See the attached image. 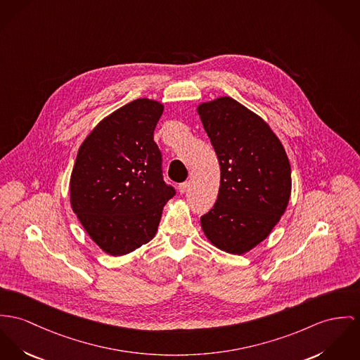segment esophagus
I'll return each instance as SVG.
<instances>
[{
    "label": "esophagus",
    "instance_id": "esophagus-1",
    "mask_svg": "<svg viewBox=\"0 0 360 360\" xmlns=\"http://www.w3.org/2000/svg\"><path fill=\"white\" fill-rule=\"evenodd\" d=\"M188 188H189V182H182L178 186V191H179V193H185L188 191Z\"/></svg>",
    "mask_w": 360,
    "mask_h": 360
}]
</instances>
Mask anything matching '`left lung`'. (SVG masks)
Instances as JSON below:
<instances>
[{"mask_svg": "<svg viewBox=\"0 0 360 360\" xmlns=\"http://www.w3.org/2000/svg\"><path fill=\"white\" fill-rule=\"evenodd\" d=\"M197 112L221 166L218 198L201 229L217 248L243 255L269 237L288 207L289 159L270 126L231 97Z\"/></svg>", "mask_w": 360, "mask_h": 360, "instance_id": "8db88e82", "label": "left lung"}]
</instances>
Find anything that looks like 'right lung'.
Listing matches in <instances>:
<instances>
[{
	"label": "right lung",
	"mask_w": 360,
	"mask_h": 360,
	"mask_svg": "<svg viewBox=\"0 0 360 360\" xmlns=\"http://www.w3.org/2000/svg\"><path fill=\"white\" fill-rule=\"evenodd\" d=\"M163 104L134 100L104 117L83 141L70 181L71 207L90 238L120 256L149 243L175 189L163 181L153 141Z\"/></svg>",
	"instance_id": "add662e5"
}]
</instances>
